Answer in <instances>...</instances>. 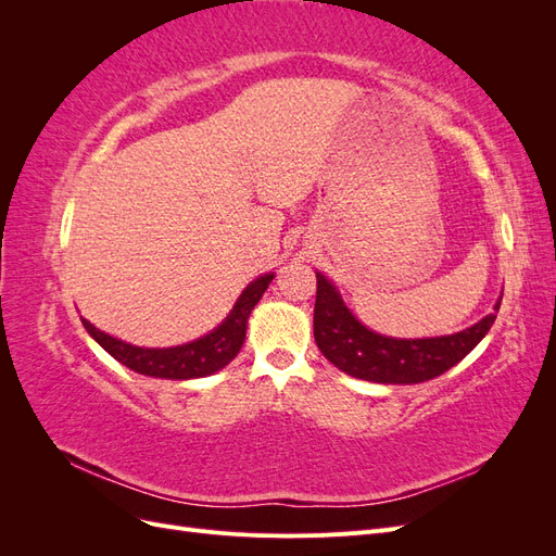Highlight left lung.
I'll use <instances>...</instances> for the list:
<instances>
[{
  "label": "left lung",
  "instance_id": "obj_1",
  "mask_svg": "<svg viewBox=\"0 0 556 556\" xmlns=\"http://www.w3.org/2000/svg\"><path fill=\"white\" fill-rule=\"evenodd\" d=\"M317 276L313 333L319 352L343 374L382 384H415L445 374L492 329L501 301L480 323L435 339H392L366 329L343 304L339 290Z\"/></svg>",
  "mask_w": 556,
  "mask_h": 556
}]
</instances>
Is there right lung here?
<instances>
[{
	"label": "right lung",
	"mask_w": 556,
	"mask_h": 556,
	"mask_svg": "<svg viewBox=\"0 0 556 556\" xmlns=\"http://www.w3.org/2000/svg\"><path fill=\"white\" fill-rule=\"evenodd\" d=\"M274 280V274L260 276L252 280L243 294L233 304L231 313L225 317V323L213 329L211 333L201 336V339L176 345V348H139L129 345L125 341H117L113 336L104 333L90 325L88 319H83V327L88 329L92 339L102 345L113 359L125 364L131 371L150 378H169V380H190V378H204L215 371L225 368L233 357L239 355V350L245 341L248 317L252 308L257 306V301L266 292L268 282Z\"/></svg>",
	"instance_id": "1"
}]
</instances>
